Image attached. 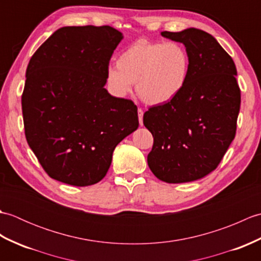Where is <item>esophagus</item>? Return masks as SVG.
Wrapping results in <instances>:
<instances>
[{
	"label": "esophagus",
	"instance_id": "obj_1",
	"mask_svg": "<svg viewBox=\"0 0 261 261\" xmlns=\"http://www.w3.org/2000/svg\"><path fill=\"white\" fill-rule=\"evenodd\" d=\"M138 116H139V123H140V125H142V124H143V122H142V118H143V110H142L141 108L138 109Z\"/></svg>",
	"mask_w": 261,
	"mask_h": 261
}]
</instances>
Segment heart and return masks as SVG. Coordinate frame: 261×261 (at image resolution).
Wrapping results in <instances>:
<instances>
[{"label": "heart", "instance_id": "obj_1", "mask_svg": "<svg viewBox=\"0 0 261 261\" xmlns=\"http://www.w3.org/2000/svg\"><path fill=\"white\" fill-rule=\"evenodd\" d=\"M190 65V56L180 43L140 39L121 53L118 69L109 68L107 82L119 96L130 93L136 83L143 102L162 105L173 101L185 87Z\"/></svg>", "mask_w": 261, "mask_h": 261}]
</instances>
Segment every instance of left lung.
Listing matches in <instances>:
<instances>
[{
  "label": "left lung",
  "instance_id": "left-lung-1",
  "mask_svg": "<svg viewBox=\"0 0 261 261\" xmlns=\"http://www.w3.org/2000/svg\"><path fill=\"white\" fill-rule=\"evenodd\" d=\"M162 36L185 46L190 74L173 101L143 114L153 137L147 160L157 178L177 184L202 178L218 167L236 137L241 92L233 59L210 33L190 28Z\"/></svg>",
  "mask_w": 261,
  "mask_h": 261
}]
</instances>
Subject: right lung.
I'll return each instance as SVG.
<instances>
[{
	"label": "right lung",
	"instance_id": "1",
	"mask_svg": "<svg viewBox=\"0 0 261 261\" xmlns=\"http://www.w3.org/2000/svg\"><path fill=\"white\" fill-rule=\"evenodd\" d=\"M122 38L110 25L64 27L28 64L21 97L25 139L54 179L96 184L118 143L139 125L137 105L104 88Z\"/></svg>",
	"mask_w": 261,
	"mask_h": 261
}]
</instances>
